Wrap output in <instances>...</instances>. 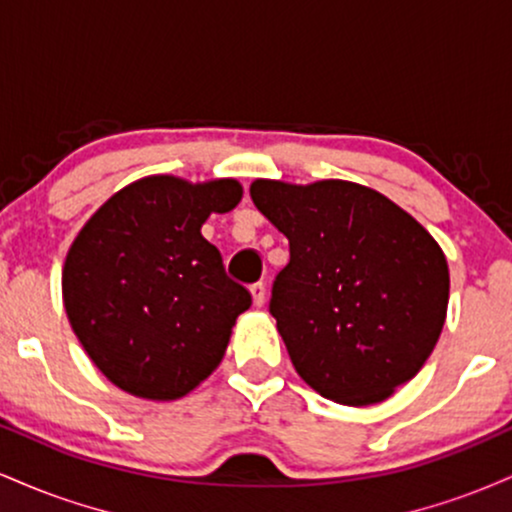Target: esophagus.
Wrapping results in <instances>:
<instances>
[{
	"label": "esophagus",
	"mask_w": 512,
	"mask_h": 512,
	"mask_svg": "<svg viewBox=\"0 0 512 512\" xmlns=\"http://www.w3.org/2000/svg\"><path fill=\"white\" fill-rule=\"evenodd\" d=\"M250 293H252V301H255V305H264V298H267V286H264V281L252 284Z\"/></svg>",
	"instance_id": "esophagus-1"
}]
</instances>
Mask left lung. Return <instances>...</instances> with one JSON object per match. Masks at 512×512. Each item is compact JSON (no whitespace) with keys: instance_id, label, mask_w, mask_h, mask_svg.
<instances>
[{"instance_id":"obj_1","label":"left lung","mask_w":512,"mask_h":512,"mask_svg":"<svg viewBox=\"0 0 512 512\" xmlns=\"http://www.w3.org/2000/svg\"><path fill=\"white\" fill-rule=\"evenodd\" d=\"M250 197L289 238L269 313L298 375L334 402H383L419 373L443 330V250L407 211L356 182L255 180Z\"/></svg>"}]
</instances>
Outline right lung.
Instances as JSON below:
<instances>
[{"label": "right lung", "mask_w": 512, "mask_h": 512, "mask_svg": "<svg viewBox=\"0 0 512 512\" xmlns=\"http://www.w3.org/2000/svg\"><path fill=\"white\" fill-rule=\"evenodd\" d=\"M240 197L236 180L190 185L154 175L110 197L76 236L62 272L64 308L86 354L120 390L178 399L221 363L252 296L226 274L202 223Z\"/></svg>", "instance_id": "obj_1"}]
</instances>
